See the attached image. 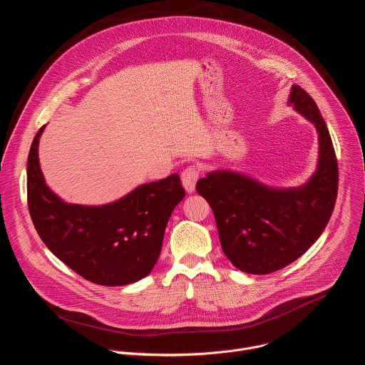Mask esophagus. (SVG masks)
Instances as JSON below:
<instances>
[{
	"instance_id": "1",
	"label": "esophagus",
	"mask_w": 365,
	"mask_h": 365,
	"mask_svg": "<svg viewBox=\"0 0 365 365\" xmlns=\"http://www.w3.org/2000/svg\"><path fill=\"white\" fill-rule=\"evenodd\" d=\"M197 180H198V170L195 167H188L181 174V182L188 194H192L195 191Z\"/></svg>"
}]
</instances>
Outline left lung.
I'll return each mask as SVG.
<instances>
[{
  "mask_svg": "<svg viewBox=\"0 0 365 365\" xmlns=\"http://www.w3.org/2000/svg\"><path fill=\"white\" fill-rule=\"evenodd\" d=\"M287 105L318 133L315 173L299 187H270L233 170L197 181L212 208L222 249L242 272L267 274L301 257L322 235L338 192V164L327 123L314 99L292 85Z\"/></svg>",
  "mask_w": 365,
  "mask_h": 365,
  "instance_id": "1",
  "label": "left lung"
}]
</instances>
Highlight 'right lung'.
<instances>
[{"instance_id": "obj_1", "label": "right lung", "mask_w": 365, "mask_h": 365, "mask_svg": "<svg viewBox=\"0 0 365 365\" xmlns=\"http://www.w3.org/2000/svg\"><path fill=\"white\" fill-rule=\"evenodd\" d=\"M27 161V197L33 225L48 250L71 270L103 286H125L148 276L161 249L167 223L185 197L177 174L142 184L102 205L71 204L46 184L38 143Z\"/></svg>"}]
</instances>
